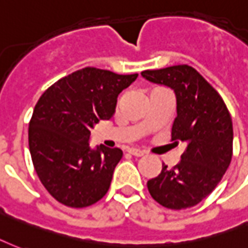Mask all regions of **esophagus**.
Wrapping results in <instances>:
<instances>
[{
    "mask_svg": "<svg viewBox=\"0 0 248 248\" xmlns=\"http://www.w3.org/2000/svg\"><path fill=\"white\" fill-rule=\"evenodd\" d=\"M127 151L131 154V155H134V156H143L144 155V151H142V150H139V148H129Z\"/></svg>",
    "mask_w": 248,
    "mask_h": 248,
    "instance_id": "esophagus-1",
    "label": "esophagus"
}]
</instances>
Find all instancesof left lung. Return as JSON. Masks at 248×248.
I'll list each match as a JSON object with an SVG mask.
<instances>
[{"label":"left lung","instance_id":"1","mask_svg":"<svg viewBox=\"0 0 248 248\" xmlns=\"http://www.w3.org/2000/svg\"><path fill=\"white\" fill-rule=\"evenodd\" d=\"M142 76L175 92L177 114L170 137L176 146H185L179 164H163L159 176L147 181L148 192L164 208H192L212 193L230 166V113L218 92L186 64L148 69Z\"/></svg>","mask_w":248,"mask_h":248}]
</instances>
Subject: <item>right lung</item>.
Returning <instances> with one entry per match:
<instances>
[{"label":"right lung","instance_id":"1","mask_svg":"<svg viewBox=\"0 0 248 248\" xmlns=\"http://www.w3.org/2000/svg\"><path fill=\"white\" fill-rule=\"evenodd\" d=\"M138 78L87 67L60 78L40 96L29 124L31 159L56 201L87 208L109 190L122 150L91 148V129L113 117L117 97Z\"/></svg>","mask_w":248,"mask_h":248}]
</instances>
